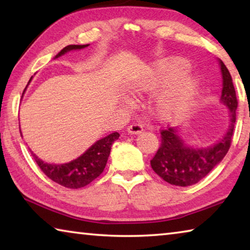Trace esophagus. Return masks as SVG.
Segmentation results:
<instances>
[{
    "label": "esophagus",
    "instance_id": "34e87169",
    "mask_svg": "<svg viewBox=\"0 0 250 250\" xmlns=\"http://www.w3.org/2000/svg\"><path fill=\"white\" fill-rule=\"evenodd\" d=\"M143 131V126L139 124H132L128 126V133L130 134H139Z\"/></svg>",
    "mask_w": 250,
    "mask_h": 250
}]
</instances>
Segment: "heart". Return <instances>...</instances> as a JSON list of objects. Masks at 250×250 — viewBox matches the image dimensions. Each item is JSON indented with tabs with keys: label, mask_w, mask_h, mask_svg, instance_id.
<instances>
[{
	"label": "heart",
	"mask_w": 250,
	"mask_h": 250,
	"mask_svg": "<svg viewBox=\"0 0 250 250\" xmlns=\"http://www.w3.org/2000/svg\"><path fill=\"white\" fill-rule=\"evenodd\" d=\"M189 62L184 58L170 56L158 59L146 73L132 83L139 94H152L161 90L154 98L155 115L162 121L180 119L196 103L201 94V80L188 73ZM124 103L132 104V100L125 96Z\"/></svg>",
	"instance_id": "b5f03b06"
}]
</instances>
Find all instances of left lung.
I'll use <instances>...</instances> for the list:
<instances>
[{
	"instance_id": "obj_1",
	"label": "left lung",
	"mask_w": 250,
	"mask_h": 250,
	"mask_svg": "<svg viewBox=\"0 0 250 250\" xmlns=\"http://www.w3.org/2000/svg\"><path fill=\"white\" fill-rule=\"evenodd\" d=\"M218 62L223 79L221 104L229 112V125L223 137L209 146L188 145L177 128L161 131V146L151 160V167L156 174L172 185L189 186L197 183L221 163L230 147L238 103L229 71L221 59Z\"/></svg>"
}]
</instances>
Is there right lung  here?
Wrapping results in <instances>:
<instances>
[{"label": "right lung", "mask_w": 250, "mask_h": 250, "mask_svg": "<svg viewBox=\"0 0 250 250\" xmlns=\"http://www.w3.org/2000/svg\"><path fill=\"white\" fill-rule=\"evenodd\" d=\"M88 46H89V44L68 45L62 48L61 52L54 57V59L59 58L62 56V55L71 52V50H79L86 48ZM32 79L33 77L29 79L28 83L32 82ZM26 88L24 89V92L26 90ZM21 135H22V132H21ZM120 134L118 132L110 133L107 137L96 141L89 149L84 151V153L78 156L77 159L70 161L68 163H46L43 160L37 158L32 151L31 152L34 160L36 161L37 166L41 167V170L43 171L50 180L56 182L59 185L65 186L67 188H80L91 183L92 181L97 179V177L104 172L110 155V151H111L112 143L118 140Z\"/></svg>", "instance_id": "right-lung-1"}]
</instances>
